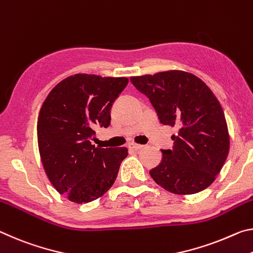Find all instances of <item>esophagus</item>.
<instances>
[{"label": "esophagus", "mask_w": 253, "mask_h": 253, "mask_svg": "<svg viewBox=\"0 0 253 253\" xmlns=\"http://www.w3.org/2000/svg\"><path fill=\"white\" fill-rule=\"evenodd\" d=\"M129 148L133 149V150H140V149H142L143 146L142 144H136V143H130L129 144Z\"/></svg>", "instance_id": "esophagus-1"}]
</instances>
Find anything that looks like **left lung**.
<instances>
[{"instance_id": "1", "label": "left lung", "mask_w": 253, "mask_h": 253, "mask_svg": "<svg viewBox=\"0 0 253 253\" xmlns=\"http://www.w3.org/2000/svg\"><path fill=\"white\" fill-rule=\"evenodd\" d=\"M134 87L150 99L160 123L176 127L172 149L150 176L178 195L200 193L215 180L229 155L230 136L224 112L204 82L183 70L131 77Z\"/></svg>"}]
</instances>
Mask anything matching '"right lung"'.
Instances as JSON below:
<instances>
[{"instance_id":"obj_1","label":"right lung","mask_w":253,"mask_h":253,"mask_svg":"<svg viewBox=\"0 0 253 253\" xmlns=\"http://www.w3.org/2000/svg\"><path fill=\"white\" fill-rule=\"evenodd\" d=\"M129 80L76 74L51 89L41 106L37 133L44 171L59 194L82 204L97 200L117 179L127 149L95 148L98 127Z\"/></svg>"}]
</instances>
